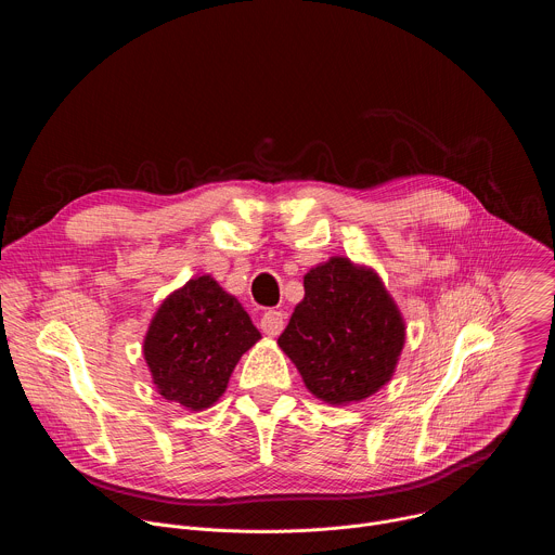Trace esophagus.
<instances>
[{"label": "esophagus", "mask_w": 555, "mask_h": 555, "mask_svg": "<svg viewBox=\"0 0 555 555\" xmlns=\"http://www.w3.org/2000/svg\"><path fill=\"white\" fill-rule=\"evenodd\" d=\"M283 325H285V315H283L281 311H276V309H268V311L261 315V323H259L261 332H263L266 336H272V338L283 332Z\"/></svg>", "instance_id": "34e87169"}]
</instances>
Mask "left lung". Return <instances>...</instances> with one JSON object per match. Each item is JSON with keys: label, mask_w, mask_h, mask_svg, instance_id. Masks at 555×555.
<instances>
[{"label": "left lung", "mask_w": 555, "mask_h": 555, "mask_svg": "<svg viewBox=\"0 0 555 555\" xmlns=\"http://www.w3.org/2000/svg\"><path fill=\"white\" fill-rule=\"evenodd\" d=\"M279 347L305 386L327 404L362 402L395 373L404 319L382 279L345 257L311 268Z\"/></svg>", "instance_id": "left-lung-1"}]
</instances>
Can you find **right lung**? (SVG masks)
Wrapping results in <instances>:
<instances>
[{"instance_id":"add662e5","label":"right lung","mask_w":555,"mask_h":555,"mask_svg":"<svg viewBox=\"0 0 555 555\" xmlns=\"http://www.w3.org/2000/svg\"><path fill=\"white\" fill-rule=\"evenodd\" d=\"M259 338L242 302L204 274L163 300L142 351L165 400L204 411L221 398L236 362Z\"/></svg>"}]
</instances>
